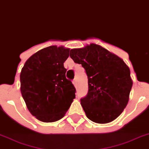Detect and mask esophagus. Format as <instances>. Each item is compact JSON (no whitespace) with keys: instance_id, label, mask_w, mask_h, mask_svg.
Segmentation results:
<instances>
[{"instance_id":"34e87169","label":"esophagus","mask_w":149,"mask_h":149,"mask_svg":"<svg viewBox=\"0 0 149 149\" xmlns=\"http://www.w3.org/2000/svg\"><path fill=\"white\" fill-rule=\"evenodd\" d=\"M72 83H73V84H74V87H76V86H77V81H76V79L74 80Z\"/></svg>"}]
</instances>
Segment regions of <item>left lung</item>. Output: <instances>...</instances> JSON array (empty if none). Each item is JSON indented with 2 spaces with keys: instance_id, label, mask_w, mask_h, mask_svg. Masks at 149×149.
Here are the masks:
<instances>
[{
  "instance_id": "1",
  "label": "left lung",
  "mask_w": 149,
  "mask_h": 149,
  "mask_svg": "<svg viewBox=\"0 0 149 149\" xmlns=\"http://www.w3.org/2000/svg\"><path fill=\"white\" fill-rule=\"evenodd\" d=\"M70 56L81 64L88 77V93L81 100L85 114L97 124L115 120L125 109L133 86L124 60L100 45L72 49Z\"/></svg>"
}]
</instances>
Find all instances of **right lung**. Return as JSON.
<instances>
[{"label":"right lung","instance_id":"1","mask_svg":"<svg viewBox=\"0 0 149 149\" xmlns=\"http://www.w3.org/2000/svg\"><path fill=\"white\" fill-rule=\"evenodd\" d=\"M69 48L50 46L29 57L20 73V90L29 111L50 123L65 116L75 98V88L65 77L64 62Z\"/></svg>","mask_w":149,"mask_h":149}]
</instances>
